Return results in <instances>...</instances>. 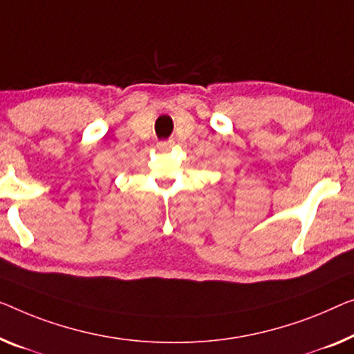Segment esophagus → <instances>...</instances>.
<instances>
[{
    "label": "esophagus",
    "instance_id": "obj_1",
    "mask_svg": "<svg viewBox=\"0 0 354 354\" xmlns=\"http://www.w3.org/2000/svg\"><path fill=\"white\" fill-rule=\"evenodd\" d=\"M171 146H173V140H163L157 143V147H159V149H168V147Z\"/></svg>",
    "mask_w": 354,
    "mask_h": 354
}]
</instances>
